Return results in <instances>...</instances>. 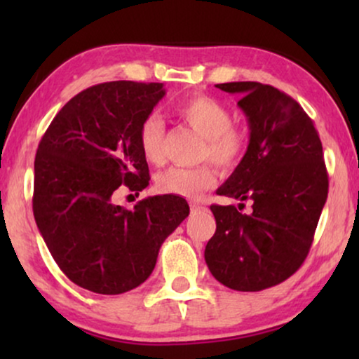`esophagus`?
Listing matches in <instances>:
<instances>
[{"label":"esophagus","instance_id":"1","mask_svg":"<svg viewBox=\"0 0 359 359\" xmlns=\"http://www.w3.org/2000/svg\"><path fill=\"white\" fill-rule=\"evenodd\" d=\"M189 208H191V214L204 212V210H205L204 205H199V204H196V203H191V204H189Z\"/></svg>","mask_w":359,"mask_h":359}]
</instances>
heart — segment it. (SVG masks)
Instances as JSON below:
<instances>
[{"label": "heart", "instance_id": "heart-1", "mask_svg": "<svg viewBox=\"0 0 359 359\" xmlns=\"http://www.w3.org/2000/svg\"><path fill=\"white\" fill-rule=\"evenodd\" d=\"M173 112L204 137L201 158H210L220 168L232 170L247 150V132L232 124V112L214 97L196 95L176 102ZM163 121L149 114L140 122L137 142L144 158L158 165L163 161ZM217 184V170L212 163L199 166H170L156 176V188L165 194L198 199Z\"/></svg>", "mask_w": 359, "mask_h": 359}]
</instances>
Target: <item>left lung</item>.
I'll return each instance as SVG.
<instances>
[{"label": "left lung", "mask_w": 359, "mask_h": 359, "mask_svg": "<svg viewBox=\"0 0 359 359\" xmlns=\"http://www.w3.org/2000/svg\"><path fill=\"white\" fill-rule=\"evenodd\" d=\"M240 93L250 142L217 194L252 201V212L212 204L214 237L204 258L212 276L235 291L257 292L286 281L312 247L328 194L322 142L301 104L257 81L220 83Z\"/></svg>", "instance_id": "obj_1"}]
</instances>
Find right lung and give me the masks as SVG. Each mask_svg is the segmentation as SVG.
I'll return each mask as SVG.
<instances>
[{
	"label": "right lung",
	"instance_id": "1",
	"mask_svg": "<svg viewBox=\"0 0 359 359\" xmlns=\"http://www.w3.org/2000/svg\"><path fill=\"white\" fill-rule=\"evenodd\" d=\"M163 96V83H100L73 96L39 142L34 219L58 268L91 292L140 286L189 214L173 194L142 199L132 210L112 203L122 184L135 193L149 186L137 130Z\"/></svg>",
	"mask_w": 359,
	"mask_h": 359
}]
</instances>
